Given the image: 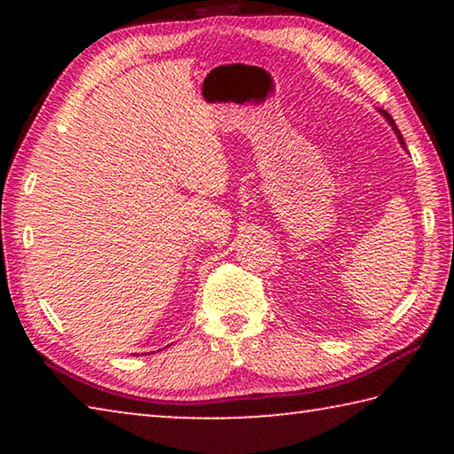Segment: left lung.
I'll return each mask as SVG.
<instances>
[{
  "mask_svg": "<svg viewBox=\"0 0 454 454\" xmlns=\"http://www.w3.org/2000/svg\"><path fill=\"white\" fill-rule=\"evenodd\" d=\"M380 114H382V116H384V118H387V121H388V124H390V126H393V129H395V134H396V137H398V142H401V145H403V148L406 150V145H404V140H403V134H401V132H398V128H396V124H395V120H393V118H390V114H387V112H384V110H380Z\"/></svg>",
  "mask_w": 454,
  "mask_h": 454,
  "instance_id": "8db88e82",
  "label": "left lung"
}]
</instances>
